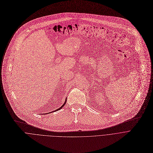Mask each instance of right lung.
<instances>
[{"label":"right lung","mask_w":153,"mask_h":153,"mask_svg":"<svg viewBox=\"0 0 153 153\" xmlns=\"http://www.w3.org/2000/svg\"><path fill=\"white\" fill-rule=\"evenodd\" d=\"M65 101H67V99H66V100H65ZM65 103H66V102H65V103H63V105H62V106H61L60 108H59V109H57V110H60V109H61V108H62V107H63V106H64V105H65ZM56 111V110H55L54 111Z\"/></svg>","instance_id":"add662e5"}]
</instances>
